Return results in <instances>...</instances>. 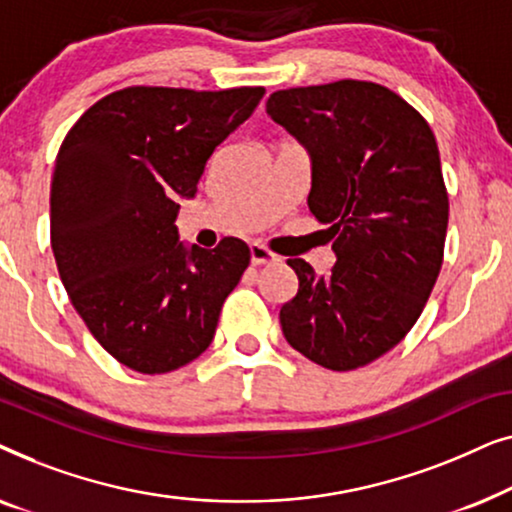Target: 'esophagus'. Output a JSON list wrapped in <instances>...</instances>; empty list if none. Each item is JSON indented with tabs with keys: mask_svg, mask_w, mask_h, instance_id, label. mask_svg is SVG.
<instances>
[{
	"mask_svg": "<svg viewBox=\"0 0 512 512\" xmlns=\"http://www.w3.org/2000/svg\"><path fill=\"white\" fill-rule=\"evenodd\" d=\"M249 251H251V263H254V265H265V263L279 261L277 254H272L268 247H263V244H258V242L251 244Z\"/></svg>",
	"mask_w": 512,
	"mask_h": 512,
	"instance_id": "obj_1",
	"label": "esophagus"
}]
</instances>
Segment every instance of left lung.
I'll return each mask as SVG.
<instances>
[{"mask_svg":"<svg viewBox=\"0 0 512 512\" xmlns=\"http://www.w3.org/2000/svg\"><path fill=\"white\" fill-rule=\"evenodd\" d=\"M265 109L310 151L307 207L338 258L328 277L286 261L298 293L279 310L284 338L328 370L368 366L415 326L443 265L450 200L436 137L373 81L277 90Z\"/></svg>","mask_w":512,"mask_h":512,"instance_id":"1","label":"left lung"}]
</instances>
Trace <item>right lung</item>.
I'll use <instances>...</instances> for the list:
<instances>
[{"instance_id": "add662e5", "label": "right lung", "mask_w": 512, "mask_h": 512, "mask_svg": "<svg viewBox=\"0 0 512 512\" xmlns=\"http://www.w3.org/2000/svg\"><path fill=\"white\" fill-rule=\"evenodd\" d=\"M265 88L130 86L95 102L62 142L51 181V247L93 338L137 373L177 370L212 345L223 300L247 270L237 237L179 242V198H193L216 146Z\"/></svg>"}]
</instances>
